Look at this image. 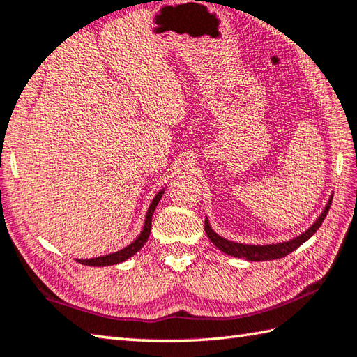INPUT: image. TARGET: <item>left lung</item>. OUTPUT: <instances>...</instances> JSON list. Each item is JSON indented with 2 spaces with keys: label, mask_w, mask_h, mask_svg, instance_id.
Segmentation results:
<instances>
[{
  "label": "left lung",
  "mask_w": 357,
  "mask_h": 357,
  "mask_svg": "<svg viewBox=\"0 0 357 357\" xmlns=\"http://www.w3.org/2000/svg\"><path fill=\"white\" fill-rule=\"evenodd\" d=\"M333 201V195L330 196V199L325 206L324 211L319 215V218L316 219L314 224L310 227L308 230H305L299 236H296L290 241L285 242H279V244H265V245H252V244H241V242H234V241H229L222 236H219L216 231L211 230V225L208 222V219L206 218V233L208 239L213 242V244L221 250V252L227 253L229 256L233 257H241V259L245 261H252V262H257V261H273V259H279V257H284L287 255H290L291 252H294L296 248L301 247L304 244L305 241H308L313 234L319 230V227L322 225L325 216H327L330 206Z\"/></svg>",
  "instance_id": "1"
}]
</instances>
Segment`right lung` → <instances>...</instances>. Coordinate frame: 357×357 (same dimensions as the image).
Masks as SVG:
<instances>
[{
  "instance_id": "add662e5",
  "label": "right lung",
  "mask_w": 357,
  "mask_h": 357,
  "mask_svg": "<svg viewBox=\"0 0 357 357\" xmlns=\"http://www.w3.org/2000/svg\"><path fill=\"white\" fill-rule=\"evenodd\" d=\"M165 192V188L162 190H159L153 201H151L150 207L147 210V215H146V221H144V227H142V231L138 234V238H136L132 244H128L127 247L118 250L115 253H109V255H104V256H98V257H90V259H77V262L82 264V265H90V267H107V265H115V264H121L127 261L128 257H132L133 255H136L139 252V250L146 244L149 236H150V229H151V216H153V211L158 207V202L161 201L162 195Z\"/></svg>"
}]
</instances>
